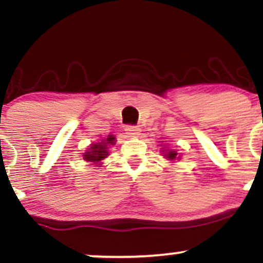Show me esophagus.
<instances>
[{"label": "esophagus", "instance_id": "34e87169", "mask_svg": "<svg viewBox=\"0 0 263 263\" xmlns=\"http://www.w3.org/2000/svg\"><path fill=\"white\" fill-rule=\"evenodd\" d=\"M126 132L131 137H137L140 135V128L137 126H126Z\"/></svg>", "mask_w": 263, "mask_h": 263}]
</instances>
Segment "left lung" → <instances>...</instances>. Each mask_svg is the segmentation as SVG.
<instances>
[{"label": "left lung", "mask_w": 263, "mask_h": 263, "mask_svg": "<svg viewBox=\"0 0 263 263\" xmlns=\"http://www.w3.org/2000/svg\"><path fill=\"white\" fill-rule=\"evenodd\" d=\"M162 152H164V148H163ZM177 151H173V149H165V153L163 156L165 157V158L168 159V161H174V159L179 158V156H177Z\"/></svg>", "instance_id": "1"}]
</instances>
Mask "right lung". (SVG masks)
I'll list each match as a JSON object with an SVG mask.
<instances>
[{"label":"right lung","mask_w":263,"mask_h":263,"mask_svg":"<svg viewBox=\"0 0 263 263\" xmlns=\"http://www.w3.org/2000/svg\"><path fill=\"white\" fill-rule=\"evenodd\" d=\"M115 143H116L115 136L108 135L107 138H105V140L92 143L89 147V149H86V152L83 153L84 159L86 162H92L95 164H100L102 159L106 158L108 156V147L112 146Z\"/></svg>","instance_id":"obj_1"}]
</instances>
